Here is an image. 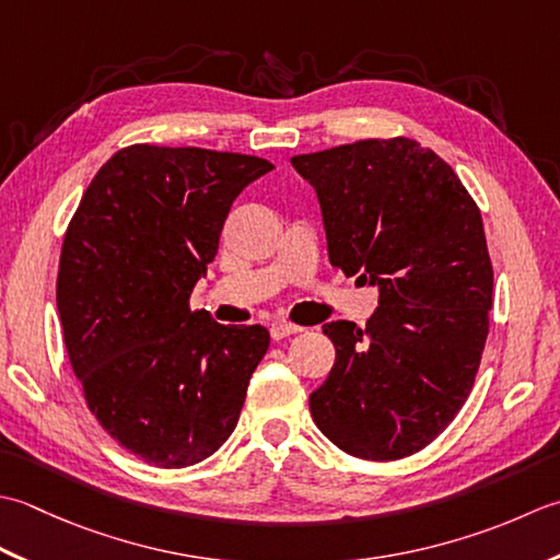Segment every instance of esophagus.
Masks as SVG:
<instances>
[{
    "instance_id": "34e87169",
    "label": "esophagus",
    "mask_w": 560,
    "mask_h": 560,
    "mask_svg": "<svg viewBox=\"0 0 560 560\" xmlns=\"http://www.w3.org/2000/svg\"><path fill=\"white\" fill-rule=\"evenodd\" d=\"M300 330H302V326L290 324V322H272V324H270V336H272V340H282V338H288V336L300 334Z\"/></svg>"
}]
</instances>
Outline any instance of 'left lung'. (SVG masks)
<instances>
[{"instance_id":"8db88e82","label":"left lung","mask_w":560,"mask_h":560,"mask_svg":"<svg viewBox=\"0 0 560 560\" xmlns=\"http://www.w3.org/2000/svg\"><path fill=\"white\" fill-rule=\"evenodd\" d=\"M292 166L316 190L330 266L380 288L368 326H324L336 362L312 418L352 456L404 459L452 423L481 364L493 306L481 212L454 168L408 137Z\"/></svg>"}]
</instances>
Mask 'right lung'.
Wrapping results in <instances>:
<instances>
[{
    "instance_id": "add662e5",
    "label": "right lung",
    "mask_w": 560,
    "mask_h": 560,
    "mask_svg": "<svg viewBox=\"0 0 560 560\" xmlns=\"http://www.w3.org/2000/svg\"><path fill=\"white\" fill-rule=\"evenodd\" d=\"M270 168L248 154L132 144L98 168L67 226V355L101 428L147 464H198L238 423L270 334L217 324L188 302L232 202Z\"/></svg>"
}]
</instances>
